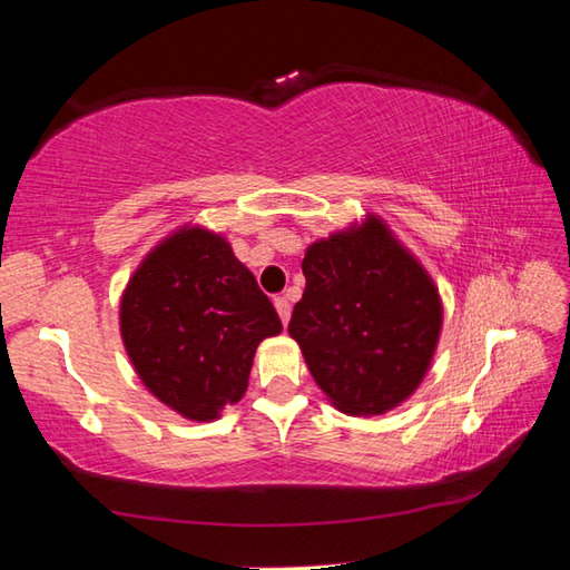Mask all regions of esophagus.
<instances>
[{"label":"esophagus","mask_w":570,"mask_h":570,"mask_svg":"<svg viewBox=\"0 0 570 570\" xmlns=\"http://www.w3.org/2000/svg\"><path fill=\"white\" fill-rule=\"evenodd\" d=\"M274 306H276L278 316H282V322L286 324L288 316H292V304H288V298H286V296H276V298H274Z\"/></svg>","instance_id":"obj_1"}]
</instances>
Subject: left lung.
Listing matches in <instances>:
<instances>
[{
	"mask_svg": "<svg viewBox=\"0 0 570 570\" xmlns=\"http://www.w3.org/2000/svg\"><path fill=\"white\" fill-rule=\"evenodd\" d=\"M302 268L288 334L326 400L352 417L400 407L442 334L445 306L428 268L377 214L308 244Z\"/></svg>",
	"mask_w": 570,
	"mask_h": 570,
	"instance_id": "left-lung-1",
	"label": "left lung"
}]
</instances>
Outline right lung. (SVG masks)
<instances>
[{"mask_svg":"<svg viewBox=\"0 0 570 570\" xmlns=\"http://www.w3.org/2000/svg\"><path fill=\"white\" fill-rule=\"evenodd\" d=\"M118 320L142 387L190 422H214L244 397L258 344L282 334L228 238L200 224L173 228L142 256Z\"/></svg>","mask_w":570,"mask_h":570,"instance_id":"add662e5","label":"right lung"}]
</instances>
